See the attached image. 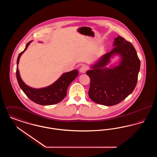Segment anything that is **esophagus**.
Masks as SVG:
<instances>
[{"label": "esophagus", "mask_w": 157, "mask_h": 157, "mask_svg": "<svg viewBox=\"0 0 157 157\" xmlns=\"http://www.w3.org/2000/svg\"><path fill=\"white\" fill-rule=\"evenodd\" d=\"M87 69H88V68L86 67H85V66H83L82 67L80 68V72L81 73H85L86 72V71H87Z\"/></svg>", "instance_id": "34e87169"}]
</instances>
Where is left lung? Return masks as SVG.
Returning <instances> with one entry per match:
<instances>
[{
	"mask_svg": "<svg viewBox=\"0 0 157 157\" xmlns=\"http://www.w3.org/2000/svg\"><path fill=\"white\" fill-rule=\"evenodd\" d=\"M113 44L112 51L102 55L86 72L90 80L89 97L106 106L119 104L133 92L140 69V60L133 45L120 36ZM115 54L121 56L119 65L106 67Z\"/></svg>",
	"mask_w": 157,
	"mask_h": 157,
	"instance_id": "obj_1",
	"label": "left lung"
}]
</instances>
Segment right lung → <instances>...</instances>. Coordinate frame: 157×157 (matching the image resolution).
Instances as JSON below:
<instances>
[{"instance_id": "obj_1", "label": "right lung", "mask_w": 157, "mask_h": 157, "mask_svg": "<svg viewBox=\"0 0 157 157\" xmlns=\"http://www.w3.org/2000/svg\"><path fill=\"white\" fill-rule=\"evenodd\" d=\"M32 41L29 42L24 51L20 53L17 59L16 78L20 88L25 95L31 101L37 104L42 105H51L56 104L62 101L67 95V88L78 75L77 69L66 72L61 75L59 78L52 85L39 89H35L29 87L26 85L21 79L18 69V63L20 58L24 52L27 49Z\"/></svg>"}]
</instances>
